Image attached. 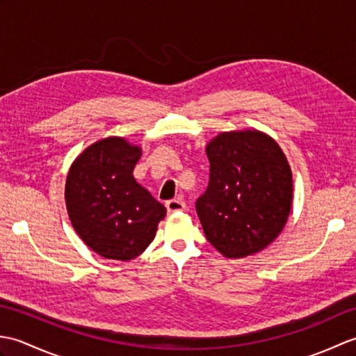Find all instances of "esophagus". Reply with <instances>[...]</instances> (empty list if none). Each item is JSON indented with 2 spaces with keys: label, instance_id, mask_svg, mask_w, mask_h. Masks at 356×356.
Masks as SVG:
<instances>
[{
  "label": "esophagus",
  "instance_id": "obj_1",
  "mask_svg": "<svg viewBox=\"0 0 356 356\" xmlns=\"http://www.w3.org/2000/svg\"><path fill=\"white\" fill-rule=\"evenodd\" d=\"M166 207V211L168 213H177V211H184L185 209V202L182 199H172V200H168L165 203Z\"/></svg>",
  "mask_w": 356,
  "mask_h": 356
}]
</instances>
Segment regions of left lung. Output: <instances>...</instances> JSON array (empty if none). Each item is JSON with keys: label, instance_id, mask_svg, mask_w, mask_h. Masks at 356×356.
Wrapping results in <instances>:
<instances>
[{"label": "left lung", "instance_id": "8db88e82", "mask_svg": "<svg viewBox=\"0 0 356 356\" xmlns=\"http://www.w3.org/2000/svg\"><path fill=\"white\" fill-rule=\"evenodd\" d=\"M209 184L195 202L207 240L228 259L260 252L284 228L292 172L282 148L260 131L220 133L207 147Z\"/></svg>", "mask_w": 356, "mask_h": 356}]
</instances>
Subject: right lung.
Wrapping results in <instances>:
<instances>
[{"instance_id": "obj_1", "label": "right lung", "mask_w": 356, "mask_h": 356, "mask_svg": "<svg viewBox=\"0 0 356 356\" xmlns=\"http://www.w3.org/2000/svg\"><path fill=\"white\" fill-rule=\"evenodd\" d=\"M140 148L122 138L90 145L67 176L65 203L74 231L96 254L133 260L153 241L166 209L133 177Z\"/></svg>"}]
</instances>
